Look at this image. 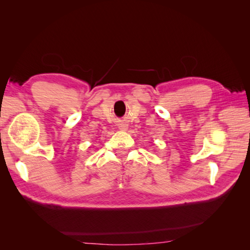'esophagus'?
Here are the masks:
<instances>
[{
  "mask_svg": "<svg viewBox=\"0 0 250 250\" xmlns=\"http://www.w3.org/2000/svg\"><path fill=\"white\" fill-rule=\"evenodd\" d=\"M118 128H119L120 130H122V131H125L126 129H128V125H126L125 124H119V125H118Z\"/></svg>",
  "mask_w": 250,
  "mask_h": 250,
  "instance_id": "esophagus-1",
  "label": "esophagus"
}]
</instances>
